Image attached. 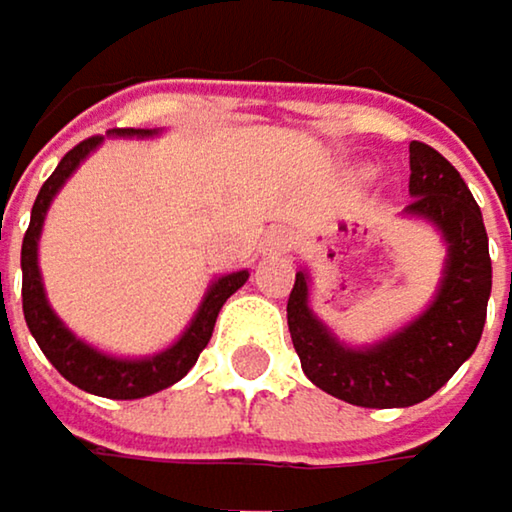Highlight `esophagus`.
<instances>
[{"label":"esophagus","instance_id":"esophagus-1","mask_svg":"<svg viewBox=\"0 0 512 512\" xmlns=\"http://www.w3.org/2000/svg\"><path fill=\"white\" fill-rule=\"evenodd\" d=\"M273 239H276V242H279V233H273Z\"/></svg>","mask_w":512,"mask_h":512}]
</instances>
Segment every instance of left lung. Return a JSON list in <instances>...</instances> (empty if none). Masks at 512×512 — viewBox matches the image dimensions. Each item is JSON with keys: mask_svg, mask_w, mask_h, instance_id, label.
<instances>
[{"mask_svg": "<svg viewBox=\"0 0 512 512\" xmlns=\"http://www.w3.org/2000/svg\"><path fill=\"white\" fill-rule=\"evenodd\" d=\"M405 214L430 221L448 258L433 304L381 344L353 350L313 316L310 276L301 270L288 294V331L304 375L325 393L362 408H405L430 399L473 356L491 294V258L482 211L458 168L433 147H408Z\"/></svg>", "mask_w": 512, "mask_h": 512, "instance_id": "8db88e82", "label": "left lung"}]
</instances>
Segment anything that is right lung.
<instances>
[{
    "label": "right lung",
    "mask_w": 512,
    "mask_h": 512,
    "mask_svg": "<svg viewBox=\"0 0 512 512\" xmlns=\"http://www.w3.org/2000/svg\"><path fill=\"white\" fill-rule=\"evenodd\" d=\"M110 134L119 137H150L156 134V128H116ZM104 137H88V141L76 144L61 162H57L54 174L42 184L36 202H33V214H30V227L24 233V245H21V270H24V319L27 328L36 338V344L42 347V353L48 356V362L61 371V375L76 384L85 393L94 396H107V399H141L150 393H159L171 384H178L187 371L196 365L199 353L208 347L214 322H218L221 307L227 304V298L245 285L248 270H236L227 276H218L190 322V328L174 341L168 350L147 356V359H116L107 356L101 350L88 347L85 341H79L76 334L57 319V313L51 310L48 298H45V285H42V273H39V236H42V224H45V211L54 199V193L67 184L70 174L79 168V162L101 144ZM2 279V276H0Z\"/></svg>",
    "instance_id": "obj_1"
}]
</instances>
